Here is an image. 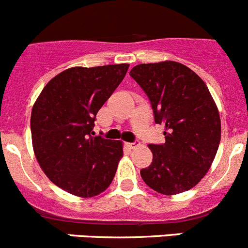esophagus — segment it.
Segmentation results:
<instances>
[{
    "label": "esophagus",
    "instance_id": "esophagus-1",
    "mask_svg": "<svg viewBox=\"0 0 248 248\" xmlns=\"http://www.w3.org/2000/svg\"><path fill=\"white\" fill-rule=\"evenodd\" d=\"M126 145H128L129 148L134 150V148H136V147H138V146H140V142H139V141H135V142H128V143H126Z\"/></svg>",
    "mask_w": 248,
    "mask_h": 248
}]
</instances>
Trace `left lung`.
Here are the masks:
<instances>
[{
  "instance_id": "8db88e82",
  "label": "left lung",
  "mask_w": 248,
  "mask_h": 248,
  "mask_svg": "<svg viewBox=\"0 0 248 248\" xmlns=\"http://www.w3.org/2000/svg\"><path fill=\"white\" fill-rule=\"evenodd\" d=\"M152 105L155 122L163 124L166 143L148 145L152 163L142 180L162 195H178L203 179L221 135L218 107L203 80L174 61L143 63L130 70Z\"/></svg>"
}]
</instances>
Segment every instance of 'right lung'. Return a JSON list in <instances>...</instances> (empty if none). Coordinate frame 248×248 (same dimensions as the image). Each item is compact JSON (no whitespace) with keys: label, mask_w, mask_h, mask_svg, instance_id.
<instances>
[{"label":"right lung","mask_w":248,"mask_h":248,"mask_svg":"<svg viewBox=\"0 0 248 248\" xmlns=\"http://www.w3.org/2000/svg\"><path fill=\"white\" fill-rule=\"evenodd\" d=\"M128 69V63L65 69L47 82L32 106L37 163L52 183L74 196H97L114 178L123 142L93 136V129Z\"/></svg>","instance_id":"1"}]
</instances>
